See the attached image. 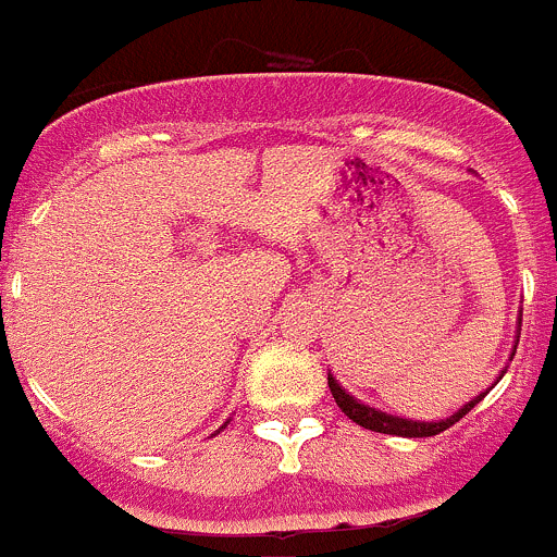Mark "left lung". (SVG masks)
Here are the masks:
<instances>
[{"label":"left lung","instance_id":"obj_1","mask_svg":"<svg viewBox=\"0 0 557 557\" xmlns=\"http://www.w3.org/2000/svg\"><path fill=\"white\" fill-rule=\"evenodd\" d=\"M520 322H522V319H520ZM517 341H520V335H517ZM504 373H506V368H504V371H500V376H504ZM327 387H330V393H333V398H335V404H338V409L344 411V414L349 417L351 422H357V425L368 428V431L387 433V436H404V438L438 436V433H444V431H447V428H453L458 420H463L468 411H471L473 406H476L479 400H482L484 395H487V393L476 395V398L468 400L463 409H458L453 417H447V420L420 422V420H404V417L387 414V411H379V409H371V406L360 404V400L351 398V395L346 393V389L341 387L338 382H335L333 373H330V376H327Z\"/></svg>","mask_w":557,"mask_h":557}]
</instances>
